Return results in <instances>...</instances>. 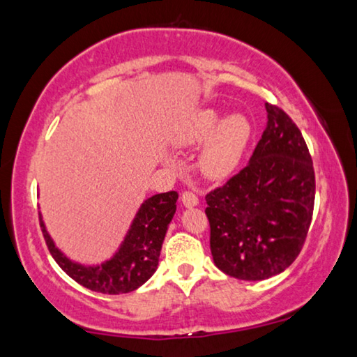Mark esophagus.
I'll return each mask as SVG.
<instances>
[{"label":"esophagus","mask_w":357,"mask_h":357,"mask_svg":"<svg viewBox=\"0 0 357 357\" xmlns=\"http://www.w3.org/2000/svg\"><path fill=\"white\" fill-rule=\"evenodd\" d=\"M181 202H183L184 207L190 208V207H197L199 199L194 192H190V190H185V192L181 194Z\"/></svg>","instance_id":"obj_1"}]
</instances>
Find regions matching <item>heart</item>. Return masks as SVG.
I'll use <instances>...</instances> for the list:
<instances>
[{"mask_svg": "<svg viewBox=\"0 0 357 357\" xmlns=\"http://www.w3.org/2000/svg\"><path fill=\"white\" fill-rule=\"evenodd\" d=\"M215 107L190 112L173 135L179 147L206 142L199 152V168L210 179L227 178L238 168L252 139V123L244 113H229Z\"/></svg>", "mask_w": 357, "mask_h": 357, "instance_id": "heart-1", "label": "heart"}]
</instances>
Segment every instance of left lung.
<instances>
[{
  "mask_svg": "<svg viewBox=\"0 0 357 357\" xmlns=\"http://www.w3.org/2000/svg\"><path fill=\"white\" fill-rule=\"evenodd\" d=\"M265 109L267 128L248 167L205 197L213 262L245 281L275 277L294 262L314 212L315 174L303 134L283 109Z\"/></svg>",
  "mask_w": 357,
  "mask_h": 357,
  "instance_id": "8db88e82",
  "label": "left lung"
}]
</instances>
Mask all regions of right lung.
Segmentation results:
<instances>
[{
	"instance_id": "add662e5",
	"label": "right lung",
	"mask_w": 357,
	"mask_h": 357,
	"mask_svg": "<svg viewBox=\"0 0 357 357\" xmlns=\"http://www.w3.org/2000/svg\"><path fill=\"white\" fill-rule=\"evenodd\" d=\"M176 190L145 199L116 252L102 264H80L54 244L40 213V227L50 254L74 281L97 293L124 294L137 289L158 267L160 250L169 223L176 213Z\"/></svg>"
}]
</instances>
